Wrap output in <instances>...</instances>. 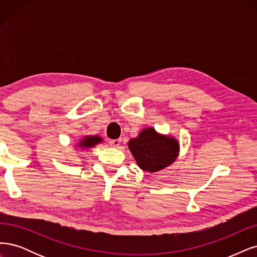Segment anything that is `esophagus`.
<instances>
[{
  "label": "esophagus",
  "instance_id": "34e87169",
  "mask_svg": "<svg viewBox=\"0 0 257 257\" xmlns=\"http://www.w3.org/2000/svg\"><path fill=\"white\" fill-rule=\"evenodd\" d=\"M120 142L121 141L120 140H111L110 141V145L112 146V147H118L119 145H120Z\"/></svg>",
  "mask_w": 257,
  "mask_h": 257
}]
</instances>
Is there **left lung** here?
I'll list each match as a JSON object with an SVG mask.
<instances>
[{
	"label": "left lung",
	"mask_w": 257,
	"mask_h": 257,
	"mask_svg": "<svg viewBox=\"0 0 257 257\" xmlns=\"http://www.w3.org/2000/svg\"><path fill=\"white\" fill-rule=\"evenodd\" d=\"M128 147L138 167L148 173L169 167L179 155V141L175 137L159 134L153 127L141 130L137 138L129 141Z\"/></svg>",
	"instance_id": "1"
}]
</instances>
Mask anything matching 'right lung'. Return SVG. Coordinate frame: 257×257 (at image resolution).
Here are the masks:
<instances>
[{"instance_id": "obj_1", "label": "right lung", "mask_w": 257, "mask_h": 257, "mask_svg": "<svg viewBox=\"0 0 257 257\" xmlns=\"http://www.w3.org/2000/svg\"><path fill=\"white\" fill-rule=\"evenodd\" d=\"M103 142V139L100 136H85L79 140V142L76 143L74 147L79 151H86L88 148H92L97 144Z\"/></svg>"}]
</instances>
